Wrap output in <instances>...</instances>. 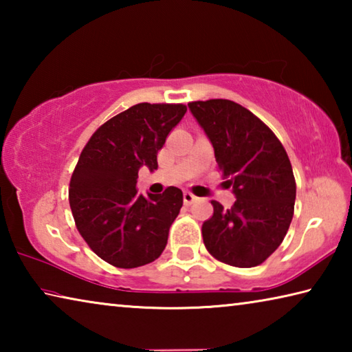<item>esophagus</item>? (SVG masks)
<instances>
[{
    "label": "esophagus",
    "instance_id": "34e87169",
    "mask_svg": "<svg viewBox=\"0 0 352 352\" xmlns=\"http://www.w3.org/2000/svg\"><path fill=\"white\" fill-rule=\"evenodd\" d=\"M195 200H197V197H195V195H194L192 192H189V190H184V192H183V201H184V205H192Z\"/></svg>",
    "mask_w": 352,
    "mask_h": 352
}]
</instances>
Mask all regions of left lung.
Returning a JSON list of instances; mask_svg holds the SVG:
<instances>
[{"label":"left lung","mask_w":352,"mask_h":352,"mask_svg":"<svg viewBox=\"0 0 352 352\" xmlns=\"http://www.w3.org/2000/svg\"><path fill=\"white\" fill-rule=\"evenodd\" d=\"M188 107L236 195L230 210L211 201L212 216L201 225L205 247L228 265H259L281 245L294 217L296 183L287 152L258 116L233 100H195Z\"/></svg>","instance_id":"left-lung-1"}]
</instances>
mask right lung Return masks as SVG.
<instances>
[{
    "instance_id": "obj_1",
    "label": "right lung",
    "mask_w": 352,
    "mask_h": 352,
    "mask_svg": "<svg viewBox=\"0 0 352 352\" xmlns=\"http://www.w3.org/2000/svg\"><path fill=\"white\" fill-rule=\"evenodd\" d=\"M186 113L183 104H136L113 116L83 147L69 182V206L83 241L119 269L153 262L183 206L182 189L142 195L138 170L157 155Z\"/></svg>"
}]
</instances>
